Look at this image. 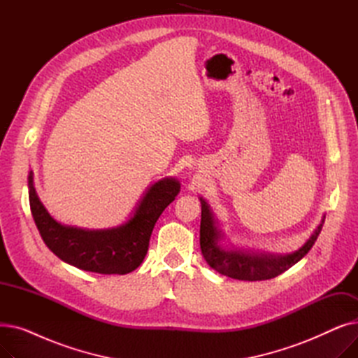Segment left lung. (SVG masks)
<instances>
[{
    "label": "left lung",
    "mask_w": 358,
    "mask_h": 358,
    "mask_svg": "<svg viewBox=\"0 0 358 358\" xmlns=\"http://www.w3.org/2000/svg\"><path fill=\"white\" fill-rule=\"evenodd\" d=\"M201 201V222H200V248L204 259L208 264L216 270L217 273L228 275L236 280L245 281H259V280H270L281 273L289 270L294 266L297 261L302 259L309 250L313 247L315 241L322 231V224L325 222V216L319 227L313 232V235L306 241L302 248H299L296 252L289 254L286 257H273L264 254H245L241 251L223 250L217 245L220 238L219 231L215 227V219L203 199Z\"/></svg>",
    "instance_id": "8db88e82"
}]
</instances>
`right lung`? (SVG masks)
Here are the masks:
<instances>
[{
	"label": "right lung",
	"instance_id": "obj_1",
	"mask_svg": "<svg viewBox=\"0 0 358 358\" xmlns=\"http://www.w3.org/2000/svg\"><path fill=\"white\" fill-rule=\"evenodd\" d=\"M178 192V181L164 178L150 187L122 227L85 231L56 222L36 194L33 173L29 174L30 210L48 248L68 264L99 274H127L142 264L155 223Z\"/></svg>",
	"mask_w": 358,
	"mask_h": 358
}]
</instances>
